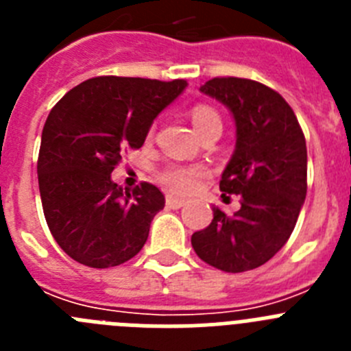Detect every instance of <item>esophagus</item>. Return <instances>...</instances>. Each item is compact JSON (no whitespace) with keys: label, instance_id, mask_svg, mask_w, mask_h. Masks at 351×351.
Returning a JSON list of instances; mask_svg holds the SVG:
<instances>
[{"label":"esophagus","instance_id":"obj_1","mask_svg":"<svg viewBox=\"0 0 351 351\" xmlns=\"http://www.w3.org/2000/svg\"><path fill=\"white\" fill-rule=\"evenodd\" d=\"M167 206L172 207V209H179V207L186 206L184 198L179 197H172V195H167Z\"/></svg>","mask_w":351,"mask_h":351}]
</instances>
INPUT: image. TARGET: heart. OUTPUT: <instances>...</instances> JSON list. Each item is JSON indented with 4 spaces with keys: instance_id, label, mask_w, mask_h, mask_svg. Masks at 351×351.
Returning a JSON list of instances; mask_svg holds the SVG:
<instances>
[{
    "instance_id": "obj_1",
    "label": "heart",
    "mask_w": 351,
    "mask_h": 351,
    "mask_svg": "<svg viewBox=\"0 0 351 351\" xmlns=\"http://www.w3.org/2000/svg\"><path fill=\"white\" fill-rule=\"evenodd\" d=\"M191 123L198 135L202 137L207 132L213 130H221L223 123L218 110L210 105H195L191 108ZM206 170L202 167H184V165H170L165 170H161L160 181L172 191L178 193H188L195 190L198 184V179L202 178Z\"/></svg>"
}]
</instances>
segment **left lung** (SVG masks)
<instances>
[{
    "label": "left lung",
    "instance_id": "8db88e82",
    "mask_svg": "<svg viewBox=\"0 0 351 351\" xmlns=\"http://www.w3.org/2000/svg\"><path fill=\"white\" fill-rule=\"evenodd\" d=\"M200 91L234 116L237 141L219 190L239 195L241 209L228 216L213 207V221L191 235V246L219 271H251L269 262L295 228L308 191L306 138L283 96L256 80L216 77Z\"/></svg>",
    "mask_w": 351,
    "mask_h": 351
}]
</instances>
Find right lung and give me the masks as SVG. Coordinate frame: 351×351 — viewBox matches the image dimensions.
Returning a JSON list of instances; mask_svg holds the SVG:
<instances>
[{"mask_svg":"<svg viewBox=\"0 0 351 351\" xmlns=\"http://www.w3.org/2000/svg\"><path fill=\"white\" fill-rule=\"evenodd\" d=\"M186 86L182 79L95 77L54 105L36 169L45 221L70 258L107 269L142 250L165 197L149 182L123 191L110 173L126 149L142 147L158 114Z\"/></svg>","mask_w":351,"mask_h":351,"instance_id":"1","label":"right lung"}]
</instances>
